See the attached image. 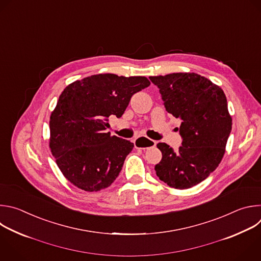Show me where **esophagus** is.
Segmentation results:
<instances>
[{"instance_id":"1","label":"esophagus","mask_w":261,"mask_h":261,"mask_svg":"<svg viewBox=\"0 0 261 261\" xmlns=\"http://www.w3.org/2000/svg\"><path fill=\"white\" fill-rule=\"evenodd\" d=\"M135 147L140 148V149H148L151 147L156 146V142L153 140H150L146 137H140L135 140Z\"/></svg>"}]
</instances>
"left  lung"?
Instances as JSON below:
<instances>
[{
  "label": "left lung",
  "instance_id": "8db88e82",
  "mask_svg": "<svg viewBox=\"0 0 261 261\" xmlns=\"http://www.w3.org/2000/svg\"><path fill=\"white\" fill-rule=\"evenodd\" d=\"M158 85L168 113L181 119L182 146L174 152L166 143L158 148L163 159L155 166L158 177L176 189H188L209 177L219 166L232 119L223 90L195 73L149 77Z\"/></svg>",
  "mask_w": 261,
  "mask_h": 261
}]
</instances>
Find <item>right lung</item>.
<instances>
[{"label": "right lung", "mask_w": 261, "mask_h": 261, "mask_svg": "<svg viewBox=\"0 0 261 261\" xmlns=\"http://www.w3.org/2000/svg\"><path fill=\"white\" fill-rule=\"evenodd\" d=\"M149 85L142 76L97 74L64 89L50 115L49 148L68 181L89 192L115 181L134 144L107 133L108 119L120 118L133 94Z\"/></svg>", "instance_id": "add662e5"}]
</instances>
